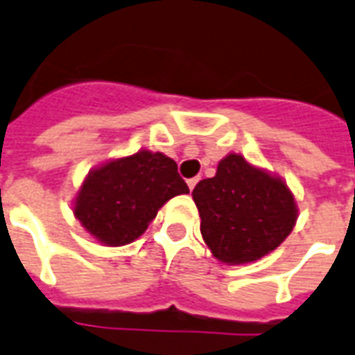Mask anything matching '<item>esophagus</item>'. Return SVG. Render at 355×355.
Segmentation results:
<instances>
[{
  "instance_id": "esophagus-1",
  "label": "esophagus",
  "mask_w": 355,
  "mask_h": 355,
  "mask_svg": "<svg viewBox=\"0 0 355 355\" xmlns=\"http://www.w3.org/2000/svg\"><path fill=\"white\" fill-rule=\"evenodd\" d=\"M196 183H198V178H191V180H187V185H189V189H194V187H196Z\"/></svg>"
}]
</instances>
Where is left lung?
<instances>
[{
	"mask_svg": "<svg viewBox=\"0 0 355 355\" xmlns=\"http://www.w3.org/2000/svg\"><path fill=\"white\" fill-rule=\"evenodd\" d=\"M200 232L215 259L246 265L265 257L289 237L298 203L287 181L241 155L227 153L216 174L192 191Z\"/></svg>",
	"mask_w": 355,
	"mask_h": 355,
	"instance_id": "1",
	"label": "left lung"
}]
</instances>
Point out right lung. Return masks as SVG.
Instances as JSON below:
<instances>
[{
	"label": "right lung",
	"mask_w": 355,
	"mask_h": 355,
	"mask_svg": "<svg viewBox=\"0 0 355 355\" xmlns=\"http://www.w3.org/2000/svg\"><path fill=\"white\" fill-rule=\"evenodd\" d=\"M174 159L139 150L109 159L85 175L72 202L73 216L103 246H123L146 232L170 198L187 194Z\"/></svg>",
	"instance_id": "add662e5"
}]
</instances>
